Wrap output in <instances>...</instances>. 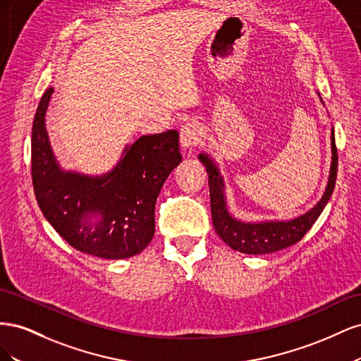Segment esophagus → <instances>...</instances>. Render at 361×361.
<instances>
[{"mask_svg":"<svg viewBox=\"0 0 361 361\" xmlns=\"http://www.w3.org/2000/svg\"><path fill=\"white\" fill-rule=\"evenodd\" d=\"M202 129L195 122H188L180 128V146L183 150L192 149L200 143Z\"/></svg>","mask_w":361,"mask_h":361,"instance_id":"obj_1","label":"esophagus"}]
</instances>
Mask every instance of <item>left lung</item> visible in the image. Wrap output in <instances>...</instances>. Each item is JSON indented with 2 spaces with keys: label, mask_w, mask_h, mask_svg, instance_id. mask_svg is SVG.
<instances>
[{
  "label": "left lung",
  "mask_w": 361,
  "mask_h": 361,
  "mask_svg": "<svg viewBox=\"0 0 361 361\" xmlns=\"http://www.w3.org/2000/svg\"><path fill=\"white\" fill-rule=\"evenodd\" d=\"M318 96L321 99L319 93ZM321 102L324 105L322 99ZM199 159L206 167L207 178H209L207 183H209L211 212L215 232L228 247L245 255L274 253V251L301 241V238L309 232V228L318 220L324 207L329 203L337 178V149L334 143V129L331 128V166L329 182H326L321 200L305 214L290 218V220L244 221L228 211L224 178L215 159L204 152L199 154Z\"/></svg>",
  "instance_id": "left-lung-1"
}]
</instances>
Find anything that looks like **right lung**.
Wrapping results in <instances>:
<instances>
[{
    "label": "right lung",
    "mask_w": 361,
    "mask_h": 361,
    "mask_svg": "<svg viewBox=\"0 0 361 361\" xmlns=\"http://www.w3.org/2000/svg\"><path fill=\"white\" fill-rule=\"evenodd\" d=\"M52 93H43L31 130V178L43 216L82 253L111 260L141 253L155 233L159 191L182 161L179 133L140 137L104 174L64 170L47 130Z\"/></svg>",
    "instance_id": "add662e5"
}]
</instances>
